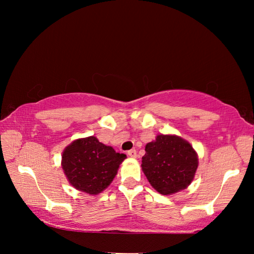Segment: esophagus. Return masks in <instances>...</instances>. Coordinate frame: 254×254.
I'll return each mask as SVG.
<instances>
[{"label":"esophagus","instance_id":"1","mask_svg":"<svg viewBox=\"0 0 254 254\" xmlns=\"http://www.w3.org/2000/svg\"><path fill=\"white\" fill-rule=\"evenodd\" d=\"M127 154H128V157H131V158H136V150L132 149V150H130V151H127Z\"/></svg>","mask_w":254,"mask_h":254}]
</instances>
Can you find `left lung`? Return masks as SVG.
Returning <instances> with one entry per match:
<instances>
[{
  "label": "left lung",
  "mask_w": 254,
  "mask_h": 254,
  "mask_svg": "<svg viewBox=\"0 0 254 254\" xmlns=\"http://www.w3.org/2000/svg\"><path fill=\"white\" fill-rule=\"evenodd\" d=\"M142 171L159 194L173 195L186 189L198 168V154L187 140L176 134H158L145 144Z\"/></svg>",
  "instance_id": "obj_1"
}]
</instances>
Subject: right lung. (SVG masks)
Segmentation results:
<instances>
[{
	"mask_svg": "<svg viewBox=\"0 0 254 254\" xmlns=\"http://www.w3.org/2000/svg\"><path fill=\"white\" fill-rule=\"evenodd\" d=\"M127 156L91 135L72 141L64 149L62 167L77 190L98 195L110 186Z\"/></svg>",
	"mask_w": 254,
	"mask_h": 254,
	"instance_id": "1",
	"label": "right lung"
}]
</instances>
